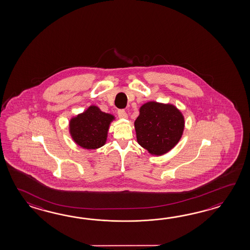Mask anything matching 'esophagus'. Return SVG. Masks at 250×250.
<instances>
[{
    "label": "esophagus",
    "mask_w": 250,
    "mask_h": 250,
    "mask_svg": "<svg viewBox=\"0 0 250 250\" xmlns=\"http://www.w3.org/2000/svg\"><path fill=\"white\" fill-rule=\"evenodd\" d=\"M117 114L119 118H121V119H127V112H125L124 110H118Z\"/></svg>",
    "instance_id": "34e87169"
}]
</instances>
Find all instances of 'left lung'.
<instances>
[{
    "mask_svg": "<svg viewBox=\"0 0 250 250\" xmlns=\"http://www.w3.org/2000/svg\"><path fill=\"white\" fill-rule=\"evenodd\" d=\"M135 129L138 144L150 154L161 155L170 151L181 139L184 119L173 105L149 102L140 108Z\"/></svg>",
    "mask_w": 250,
    "mask_h": 250,
    "instance_id": "1",
    "label": "left lung"
}]
</instances>
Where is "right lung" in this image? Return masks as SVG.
<instances>
[{"mask_svg": "<svg viewBox=\"0 0 250 250\" xmlns=\"http://www.w3.org/2000/svg\"><path fill=\"white\" fill-rule=\"evenodd\" d=\"M112 120L111 114L101 112L98 107L90 106L70 121L71 137L84 148H99L106 141L109 124Z\"/></svg>", "mask_w": 250, "mask_h": 250, "instance_id": "right-lung-1", "label": "right lung"}]
</instances>
